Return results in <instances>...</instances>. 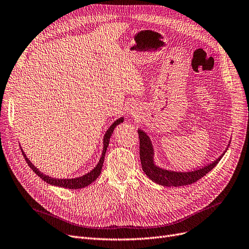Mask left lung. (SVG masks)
Instances as JSON below:
<instances>
[{
  "label": "left lung",
  "mask_w": 249,
  "mask_h": 249,
  "mask_svg": "<svg viewBox=\"0 0 249 249\" xmlns=\"http://www.w3.org/2000/svg\"><path fill=\"white\" fill-rule=\"evenodd\" d=\"M138 135H139V155H140V161H142V167L145 175L157 184H160L161 186H184L189 185L192 183L196 182L200 178H202L204 175H207L208 173L213 170L217 164L220 161V160L223 158L225 153L228 149L230 142L227 146L224 154L220 156L217 160H213L208 166H204L200 169L194 170V171H188V172H178V171H172L165 168H160L155 163V149L154 145L151 143V140L149 136L142 129H138Z\"/></svg>",
  "instance_id": "1"
}]
</instances>
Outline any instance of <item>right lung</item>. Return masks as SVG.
<instances>
[{"instance_id":"1","label":"right lung","mask_w":249,"mask_h":249,"mask_svg":"<svg viewBox=\"0 0 249 249\" xmlns=\"http://www.w3.org/2000/svg\"><path fill=\"white\" fill-rule=\"evenodd\" d=\"M123 121H124V117H120L119 119H117V120L106 131V133L104 135V138H103L104 146H103L102 157H101L100 160L98 161V164H96V166L91 171H89V173H86V174H84L82 176H79V177H76V178H63V179L62 178H53V177H51L49 175L44 174V173L40 172L34 164L31 163V161L29 160V159L26 157V154L23 151L22 147L20 146V148H21V151H22V154L24 156V159L26 160V163L32 169V171H34L38 177H40L45 182L49 183L50 185L59 186V187L68 188V189H80V188H84L86 186H89V184H91V183L100 176L101 172H102V168H103V164H104L106 151H107V145H109L110 138H111V136H112V134L114 132V129H115V127L117 125L121 124Z\"/></svg>"}]
</instances>
